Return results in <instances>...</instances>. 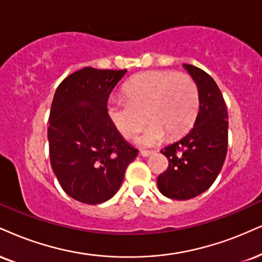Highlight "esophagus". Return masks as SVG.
<instances>
[{"instance_id": "1", "label": "esophagus", "mask_w": 262, "mask_h": 262, "mask_svg": "<svg viewBox=\"0 0 262 262\" xmlns=\"http://www.w3.org/2000/svg\"><path fill=\"white\" fill-rule=\"evenodd\" d=\"M151 154H154V151H151V150H141V156L143 157V158L150 157Z\"/></svg>"}]
</instances>
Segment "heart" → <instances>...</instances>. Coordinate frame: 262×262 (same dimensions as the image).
<instances>
[{"label":"heart","mask_w":262,"mask_h":262,"mask_svg":"<svg viewBox=\"0 0 262 262\" xmlns=\"http://www.w3.org/2000/svg\"><path fill=\"white\" fill-rule=\"evenodd\" d=\"M124 95L126 99L108 102L106 113L126 140H134L147 119L150 125L140 140L144 146H157L166 135L180 137L193 125L199 108V90L193 77L169 70L135 76L125 85Z\"/></svg>","instance_id":"b5f03b06"}]
</instances>
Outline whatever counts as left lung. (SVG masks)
<instances>
[{
    "label": "left lung",
    "mask_w": 262,
    "mask_h": 262,
    "mask_svg": "<svg viewBox=\"0 0 262 262\" xmlns=\"http://www.w3.org/2000/svg\"><path fill=\"white\" fill-rule=\"evenodd\" d=\"M183 67L198 86L199 112L188 134L161 149L169 167L157 181L160 192L176 200L192 199L210 188L224 165L228 143V113L220 89L204 70Z\"/></svg>",
    "instance_id": "8db88e82"
}]
</instances>
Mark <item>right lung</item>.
<instances>
[{"label": "right lung", "mask_w": 262, "mask_h": 262, "mask_svg": "<svg viewBox=\"0 0 262 262\" xmlns=\"http://www.w3.org/2000/svg\"><path fill=\"white\" fill-rule=\"evenodd\" d=\"M127 70L86 67L67 76L54 93L47 136L51 165L64 192L96 205L120 188L138 150L112 124L106 102Z\"/></svg>", "instance_id": "1"}]
</instances>
